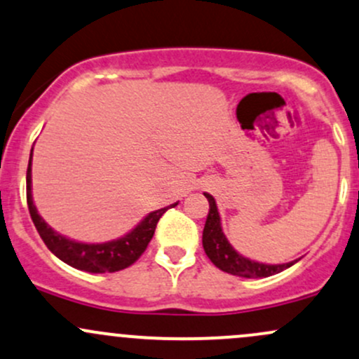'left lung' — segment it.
Masks as SVG:
<instances>
[{"label":"left lung","mask_w":359,"mask_h":359,"mask_svg":"<svg viewBox=\"0 0 359 359\" xmlns=\"http://www.w3.org/2000/svg\"><path fill=\"white\" fill-rule=\"evenodd\" d=\"M210 203V212H208L206 224L203 230V247L210 261L215 264L218 269L224 271L228 274L240 276V278H267L288 269L294 262L291 261L286 264H262L250 261V259L240 255L233 247L230 245L226 237L222 230V222H219V212L216 208L215 198L204 192Z\"/></svg>","instance_id":"left-lung-1"}]
</instances>
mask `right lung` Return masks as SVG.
Listing matches in <instances>:
<instances>
[{"label": "right lung", "mask_w": 359, "mask_h": 359, "mask_svg": "<svg viewBox=\"0 0 359 359\" xmlns=\"http://www.w3.org/2000/svg\"><path fill=\"white\" fill-rule=\"evenodd\" d=\"M30 165H32V153H30L29 168H27V204H29L32 222L41 238L44 240L47 249L74 269L86 271V273H116V271H122L135 264L141 257V254L147 250L161 215L168 210V208H161V210L149 212L135 230L119 240L105 243L74 242V240L62 237L57 231H54L37 212V208L32 201V173H30L32 168ZM173 206H177V203L172 204L170 208Z\"/></svg>", "instance_id": "right-lung-1"}]
</instances>
